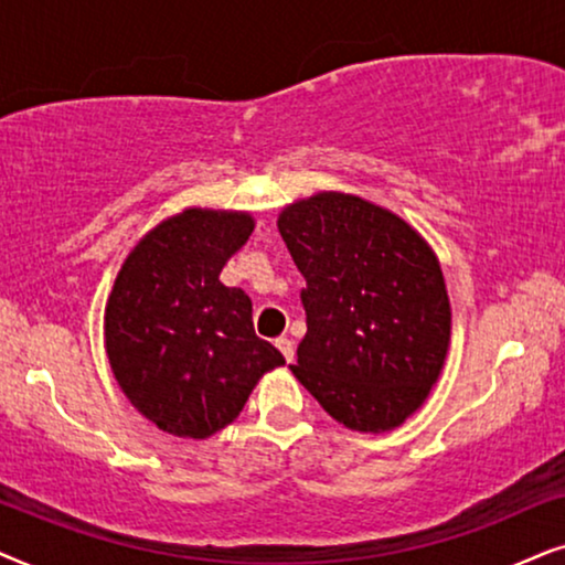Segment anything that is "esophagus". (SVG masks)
I'll list each match as a JSON object with an SVG mask.
<instances>
[{
    "label": "esophagus",
    "instance_id": "esophagus-1",
    "mask_svg": "<svg viewBox=\"0 0 565 565\" xmlns=\"http://www.w3.org/2000/svg\"><path fill=\"white\" fill-rule=\"evenodd\" d=\"M276 345H278V351L284 353V359L295 361V341H291V338L281 335V338H278V341H276Z\"/></svg>",
    "mask_w": 565,
    "mask_h": 565
}]
</instances>
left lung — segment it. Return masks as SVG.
<instances>
[{
  "label": "left lung",
  "mask_w": 565,
  "mask_h": 565,
  "mask_svg": "<svg viewBox=\"0 0 565 565\" xmlns=\"http://www.w3.org/2000/svg\"><path fill=\"white\" fill-rule=\"evenodd\" d=\"M278 232L307 281L295 377L351 431L401 426L447 359L452 310L439 258L397 214L338 191L289 204Z\"/></svg>",
  "instance_id": "left-lung-1"
}]
</instances>
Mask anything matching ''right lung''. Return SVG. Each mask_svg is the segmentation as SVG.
I'll return each mask as SVG.
<instances>
[{
	"label": "right lung",
	"instance_id": "1",
	"mask_svg": "<svg viewBox=\"0 0 565 565\" xmlns=\"http://www.w3.org/2000/svg\"><path fill=\"white\" fill-rule=\"evenodd\" d=\"M247 212L185 209L139 239L105 305L118 387L172 436L209 439L239 416L263 374L284 364L255 335L253 302L222 268L253 235Z\"/></svg>",
	"mask_w": 565,
	"mask_h": 565
}]
</instances>
